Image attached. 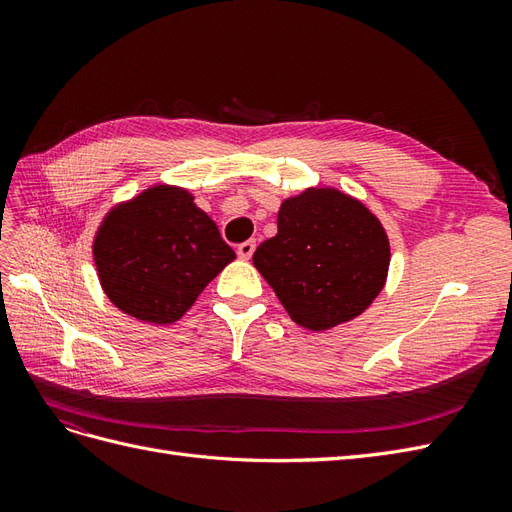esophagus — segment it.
I'll list each match as a JSON object with an SVG mask.
<instances>
[{"label":"esophagus","instance_id":"1","mask_svg":"<svg viewBox=\"0 0 512 512\" xmlns=\"http://www.w3.org/2000/svg\"><path fill=\"white\" fill-rule=\"evenodd\" d=\"M254 250H256V241H254V239H250V241H243V243H239V247H237V254H239L243 260H250V258H252V254H254Z\"/></svg>","mask_w":512,"mask_h":512}]
</instances>
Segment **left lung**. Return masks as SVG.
<instances>
[{
    "label": "left lung",
    "mask_w": 512,
    "mask_h": 512,
    "mask_svg": "<svg viewBox=\"0 0 512 512\" xmlns=\"http://www.w3.org/2000/svg\"><path fill=\"white\" fill-rule=\"evenodd\" d=\"M252 260L294 322L327 331L363 314L378 297L391 247L359 200L309 188L284 200L277 235L262 241Z\"/></svg>",
    "instance_id": "1"
}]
</instances>
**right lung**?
Listing matches in <instances>:
<instances>
[{
    "label": "right lung",
    "mask_w": 512,
    "mask_h": 512,
    "mask_svg": "<svg viewBox=\"0 0 512 512\" xmlns=\"http://www.w3.org/2000/svg\"><path fill=\"white\" fill-rule=\"evenodd\" d=\"M94 260L106 297L123 314L170 324L235 252L188 190L153 185L108 211L96 232Z\"/></svg>",
    "instance_id": "add662e5"
}]
</instances>
